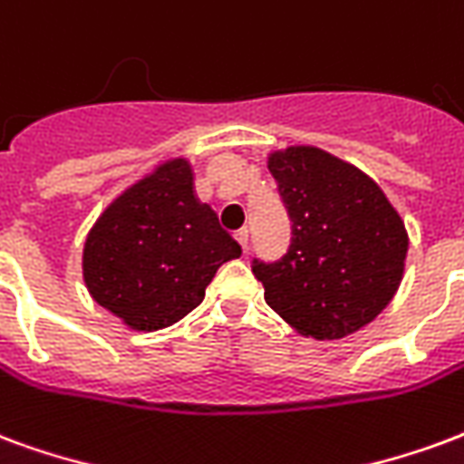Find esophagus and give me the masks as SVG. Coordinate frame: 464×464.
<instances>
[{"label":"esophagus","mask_w":464,"mask_h":464,"mask_svg":"<svg viewBox=\"0 0 464 464\" xmlns=\"http://www.w3.org/2000/svg\"><path fill=\"white\" fill-rule=\"evenodd\" d=\"M235 239L239 242V246H242V252H246V246H249V229H242V232H237Z\"/></svg>","instance_id":"1"}]
</instances>
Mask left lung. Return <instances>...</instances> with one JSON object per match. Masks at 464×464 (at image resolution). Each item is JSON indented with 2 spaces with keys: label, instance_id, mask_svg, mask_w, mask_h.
Segmentation results:
<instances>
[{
  "label": "left lung",
  "instance_id": "8db88e82",
  "mask_svg": "<svg viewBox=\"0 0 464 464\" xmlns=\"http://www.w3.org/2000/svg\"><path fill=\"white\" fill-rule=\"evenodd\" d=\"M292 239L279 259L255 256L265 302L311 339H343L373 321L403 279V219L368 175L319 148L269 158Z\"/></svg>",
  "mask_w": 464,
  "mask_h": 464
}]
</instances>
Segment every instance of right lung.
Here are the masks:
<instances>
[{"label":"right lung","mask_w":464,"mask_h":464,"mask_svg":"<svg viewBox=\"0 0 464 464\" xmlns=\"http://www.w3.org/2000/svg\"><path fill=\"white\" fill-rule=\"evenodd\" d=\"M242 246L192 192V170L170 160L111 205L83 246L91 296L130 329H165L190 314L219 266Z\"/></svg>","instance_id":"1"}]
</instances>
